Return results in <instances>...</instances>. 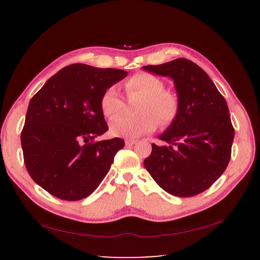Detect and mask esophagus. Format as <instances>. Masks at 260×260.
Masks as SVG:
<instances>
[{"label": "esophagus", "instance_id": "34e87169", "mask_svg": "<svg viewBox=\"0 0 260 260\" xmlns=\"http://www.w3.org/2000/svg\"><path fill=\"white\" fill-rule=\"evenodd\" d=\"M136 143H137V141H135V140H126V141H125L126 146H132V145L136 144Z\"/></svg>", "mask_w": 260, "mask_h": 260}]
</instances>
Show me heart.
Masks as SVG:
<instances>
[{"mask_svg":"<svg viewBox=\"0 0 260 260\" xmlns=\"http://www.w3.org/2000/svg\"><path fill=\"white\" fill-rule=\"evenodd\" d=\"M164 81L157 76L148 73H139L132 76L125 82L128 93H139L144 97L141 103L137 116L118 114L124 103L116 87H109L101 98V108L106 117H115L110 120V133L125 139H135L156 128L157 120L162 126L173 123L180 110L179 98L173 91L164 90ZM158 118L156 119V117Z\"/></svg>","mask_w":260,"mask_h":260,"instance_id":"1","label":"heart"}]
</instances>
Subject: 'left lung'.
Returning <instances> with one entry per match:
<instances>
[{
  "instance_id": "obj_1",
  "label": "left lung",
  "mask_w": 260,
  "mask_h": 260,
  "mask_svg": "<svg viewBox=\"0 0 260 260\" xmlns=\"http://www.w3.org/2000/svg\"><path fill=\"white\" fill-rule=\"evenodd\" d=\"M143 70L170 77L179 98L178 117L152 144L144 167L170 194L193 197L207 190L224 172L235 131L228 105L208 74L191 60L179 58Z\"/></svg>"
}]
</instances>
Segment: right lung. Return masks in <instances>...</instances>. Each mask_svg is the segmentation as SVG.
<instances>
[{
	"label": "right lung",
	"mask_w": 260,
	"mask_h": 260,
	"mask_svg": "<svg viewBox=\"0 0 260 260\" xmlns=\"http://www.w3.org/2000/svg\"><path fill=\"white\" fill-rule=\"evenodd\" d=\"M120 69L75 63L49 78L29 103L21 134L32 180L61 200L77 201L97 189L124 140L92 142L108 131L101 108L107 88L124 79Z\"/></svg>",
	"instance_id": "right-lung-1"
}]
</instances>
